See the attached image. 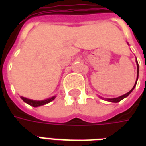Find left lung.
Wrapping results in <instances>:
<instances>
[{
  "instance_id": "8db88e82",
  "label": "left lung",
  "mask_w": 146,
  "mask_h": 146,
  "mask_svg": "<svg viewBox=\"0 0 146 146\" xmlns=\"http://www.w3.org/2000/svg\"><path fill=\"white\" fill-rule=\"evenodd\" d=\"M136 62H137V79H136V82H135V85H134V87L132 88V89L129 92H127V93H126V94H124V95H121V96H119V97H118V98H105L106 101H109V102H119V101H121L122 99H123L124 98H126V97H127L131 93V92L134 90V88H135V86H136V84H137V80H138V72H139V67H138V62L136 61Z\"/></svg>"
}]
</instances>
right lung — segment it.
<instances>
[{
    "mask_svg": "<svg viewBox=\"0 0 146 146\" xmlns=\"http://www.w3.org/2000/svg\"><path fill=\"white\" fill-rule=\"evenodd\" d=\"M21 98L27 104L32 106L33 107H37V106H43V105L48 104L50 102L53 101L54 98H55V96H53L50 98H48V99H45V100H41V101H36V100H32V99H29L27 98H24L23 96H21Z\"/></svg>",
    "mask_w": 146,
    "mask_h": 146,
    "instance_id": "add662e5",
    "label": "right lung"
}]
</instances>
